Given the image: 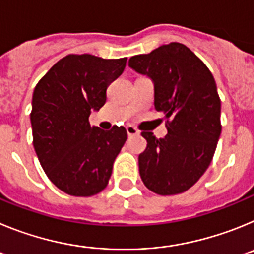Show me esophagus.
Returning a JSON list of instances; mask_svg holds the SVG:
<instances>
[{
  "label": "esophagus",
  "instance_id": "obj_1",
  "mask_svg": "<svg viewBox=\"0 0 254 254\" xmlns=\"http://www.w3.org/2000/svg\"><path fill=\"white\" fill-rule=\"evenodd\" d=\"M126 129H127V134H128L129 137H132V136H136V134L140 133V131H138L136 127H133V126H127V127H126Z\"/></svg>",
  "mask_w": 254,
  "mask_h": 254
}]
</instances>
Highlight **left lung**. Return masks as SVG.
<instances>
[{"mask_svg":"<svg viewBox=\"0 0 254 254\" xmlns=\"http://www.w3.org/2000/svg\"><path fill=\"white\" fill-rule=\"evenodd\" d=\"M128 64L154 81L155 109L165 118L168 134L142 131L147 146L138 155L143 185L172 196L190 190L210 165L221 133V102L215 78L185 44H165L129 58Z\"/></svg>","mask_w":254,"mask_h":254,"instance_id":"1","label":"left lung"}]
</instances>
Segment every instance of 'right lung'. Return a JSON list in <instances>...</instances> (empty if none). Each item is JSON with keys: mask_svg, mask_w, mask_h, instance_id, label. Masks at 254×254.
Wrapping results in <instances>:
<instances>
[{"mask_svg": "<svg viewBox=\"0 0 254 254\" xmlns=\"http://www.w3.org/2000/svg\"><path fill=\"white\" fill-rule=\"evenodd\" d=\"M127 58L68 55L40 78L31 102L33 145L51 182L64 193L90 197L107 187L113 163L127 140L123 126H90L91 111L122 75Z\"/></svg>", "mask_w": 254, "mask_h": 254, "instance_id": "right-lung-1", "label": "right lung"}]
</instances>
